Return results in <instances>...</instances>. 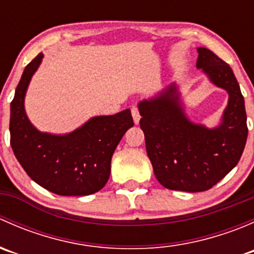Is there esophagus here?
Segmentation results:
<instances>
[{
	"label": "esophagus",
	"mask_w": 254,
	"mask_h": 254,
	"mask_svg": "<svg viewBox=\"0 0 254 254\" xmlns=\"http://www.w3.org/2000/svg\"><path fill=\"white\" fill-rule=\"evenodd\" d=\"M131 114H132V119H134V123L137 125L140 122V114H139V109H137L136 106H132Z\"/></svg>",
	"instance_id": "obj_1"
}]
</instances>
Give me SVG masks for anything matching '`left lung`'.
I'll use <instances>...</instances> for the list:
<instances>
[{"instance_id":"8db88e82","label":"left lung","mask_w":254,"mask_h":254,"mask_svg":"<svg viewBox=\"0 0 254 254\" xmlns=\"http://www.w3.org/2000/svg\"><path fill=\"white\" fill-rule=\"evenodd\" d=\"M196 51V68L229 94L216 127L189 119L176 82L137 104L156 178L165 188L189 193L207 190L221 181L240 161L248 135L245 99L232 68L209 49Z\"/></svg>"}]
</instances>
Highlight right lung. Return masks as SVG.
<instances>
[{"mask_svg": "<svg viewBox=\"0 0 254 254\" xmlns=\"http://www.w3.org/2000/svg\"><path fill=\"white\" fill-rule=\"evenodd\" d=\"M42 53L25 66L11 103V146L27 175L43 188L64 196L89 195L101 190L111 176L112 156L134 125L130 109L97 115L67 134H50L30 123L25 93L42 64Z\"/></svg>", "mask_w": 254, "mask_h": 254, "instance_id": "1", "label": "right lung"}]
</instances>
